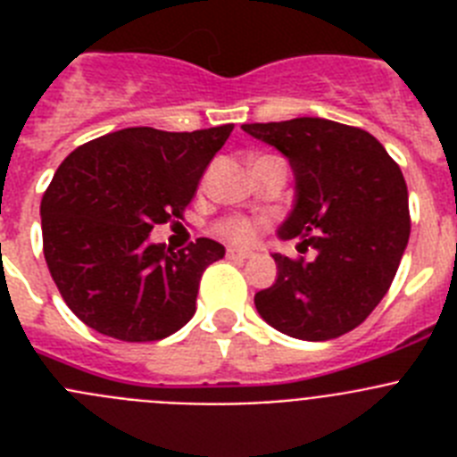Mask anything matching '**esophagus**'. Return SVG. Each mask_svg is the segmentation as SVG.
Instances as JSON below:
<instances>
[{"label": "esophagus", "mask_w": 457, "mask_h": 457, "mask_svg": "<svg viewBox=\"0 0 457 457\" xmlns=\"http://www.w3.org/2000/svg\"><path fill=\"white\" fill-rule=\"evenodd\" d=\"M226 256L231 258V261H247V258H253V252H249V249L228 247L226 249Z\"/></svg>", "instance_id": "1"}]
</instances>
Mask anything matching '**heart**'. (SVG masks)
Instances as JSON below:
<instances>
[{"instance_id":"1","label":"heart","mask_w":457,"mask_h":457,"mask_svg":"<svg viewBox=\"0 0 457 457\" xmlns=\"http://www.w3.org/2000/svg\"><path fill=\"white\" fill-rule=\"evenodd\" d=\"M217 231L221 233L224 237H231L236 242H249L256 233L253 224L249 220H242V217H231V220H224L220 226H217Z\"/></svg>"}]
</instances>
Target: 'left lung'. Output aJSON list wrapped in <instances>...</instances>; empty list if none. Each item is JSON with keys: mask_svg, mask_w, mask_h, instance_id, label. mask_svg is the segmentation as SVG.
<instances>
[{"mask_svg": "<svg viewBox=\"0 0 457 457\" xmlns=\"http://www.w3.org/2000/svg\"><path fill=\"white\" fill-rule=\"evenodd\" d=\"M242 130L288 157L295 204L281 240L302 237L313 261L272 253L277 278L253 297L268 325L302 341H329L370 316L410 240L401 167L361 128L302 116Z\"/></svg>", "mask_w": 457, "mask_h": 457, "instance_id": "left-lung-1", "label": "left lung"}]
</instances>
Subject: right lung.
Listing matches in <instances>:
<instances>
[{
  "label": "right lung",
  "mask_w": 457,
  "mask_h": 457,
  "mask_svg": "<svg viewBox=\"0 0 457 457\" xmlns=\"http://www.w3.org/2000/svg\"><path fill=\"white\" fill-rule=\"evenodd\" d=\"M231 130L125 128L75 148L56 169L40 201L43 253L84 325L128 343L160 341L187 325L201 274L226 249L199 237L173 252L148 236L183 217Z\"/></svg>",
  "instance_id": "obj_1"
}]
</instances>
